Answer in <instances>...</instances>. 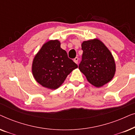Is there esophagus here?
<instances>
[{
	"label": "esophagus",
	"mask_w": 135,
	"mask_h": 135,
	"mask_svg": "<svg viewBox=\"0 0 135 135\" xmlns=\"http://www.w3.org/2000/svg\"><path fill=\"white\" fill-rule=\"evenodd\" d=\"M78 60H79V58H77V57L74 59V61L76 64H78Z\"/></svg>",
	"instance_id": "obj_1"
}]
</instances>
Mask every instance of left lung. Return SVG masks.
Instances as JSON below:
<instances>
[{
    "label": "left lung",
    "mask_w": 135,
    "mask_h": 135,
    "mask_svg": "<svg viewBox=\"0 0 135 135\" xmlns=\"http://www.w3.org/2000/svg\"><path fill=\"white\" fill-rule=\"evenodd\" d=\"M82 61L79 65L88 82L99 88L113 79L116 68L112 53L98 38L84 41Z\"/></svg>",
    "instance_id": "obj_1"
}]
</instances>
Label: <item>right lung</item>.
I'll list each match as a JSON object with an SVG mask.
<instances>
[{
  "label": "right lung",
  "instance_id": "obj_1",
  "mask_svg": "<svg viewBox=\"0 0 135 135\" xmlns=\"http://www.w3.org/2000/svg\"><path fill=\"white\" fill-rule=\"evenodd\" d=\"M78 66L68 58L61 48L58 40H50L44 44L34 56L32 73L38 84L49 89L60 87L66 77Z\"/></svg>",
  "mask_w": 135,
  "mask_h": 135
}]
</instances>
